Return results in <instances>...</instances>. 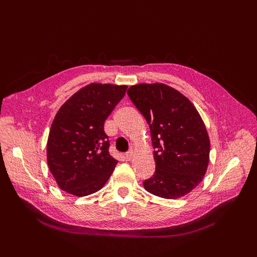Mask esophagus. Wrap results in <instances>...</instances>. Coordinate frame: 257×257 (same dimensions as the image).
Segmentation results:
<instances>
[{
    "label": "esophagus",
    "mask_w": 257,
    "mask_h": 257,
    "mask_svg": "<svg viewBox=\"0 0 257 257\" xmlns=\"http://www.w3.org/2000/svg\"><path fill=\"white\" fill-rule=\"evenodd\" d=\"M124 158H125L126 161H131L132 159H133V152H132V151L126 152L125 155H124Z\"/></svg>",
    "instance_id": "34e87169"
}]
</instances>
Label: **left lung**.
<instances>
[{
	"label": "left lung",
	"mask_w": 257,
	"mask_h": 257,
	"mask_svg": "<svg viewBox=\"0 0 257 257\" xmlns=\"http://www.w3.org/2000/svg\"><path fill=\"white\" fill-rule=\"evenodd\" d=\"M127 95L149 124L155 172L144 181L146 191L175 199L201 182L209 163L210 142L194 105L164 83L132 85Z\"/></svg>",
	"instance_id": "1"
}]
</instances>
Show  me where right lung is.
Listing matches in <instances>:
<instances>
[{
  "label": "right lung",
  "mask_w": 257,
  "mask_h": 257,
  "mask_svg": "<svg viewBox=\"0 0 257 257\" xmlns=\"http://www.w3.org/2000/svg\"><path fill=\"white\" fill-rule=\"evenodd\" d=\"M126 85L91 83L68 98L51 124L47 161L61 190L87 196L100 190L118 161L109 154L104 122Z\"/></svg>",
  "instance_id": "add662e5"
}]
</instances>
